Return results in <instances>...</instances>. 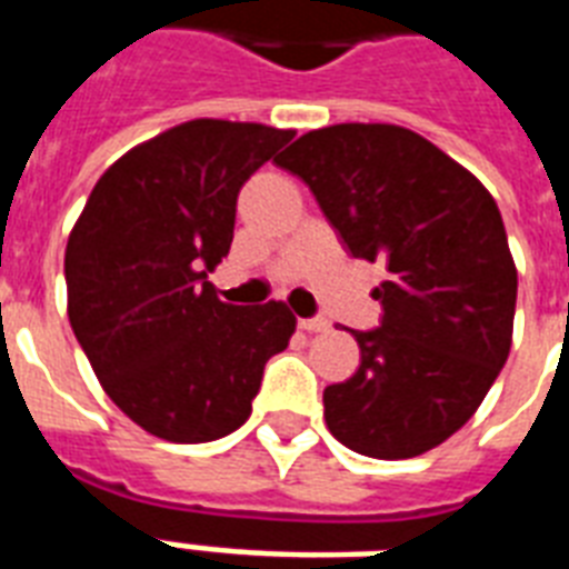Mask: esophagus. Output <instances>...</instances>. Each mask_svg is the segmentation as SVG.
<instances>
[{
  "label": "esophagus",
  "instance_id": "obj_1",
  "mask_svg": "<svg viewBox=\"0 0 569 569\" xmlns=\"http://www.w3.org/2000/svg\"><path fill=\"white\" fill-rule=\"evenodd\" d=\"M298 328L307 330V333H325L330 328L328 319H301L298 321Z\"/></svg>",
  "mask_w": 569,
  "mask_h": 569
}]
</instances>
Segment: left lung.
<instances>
[{
  "label": "left lung",
  "instance_id": "8db88e82",
  "mask_svg": "<svg viewBox=\"0 0 569 569\" xmlns=\"http://www.w3.org/2000/svg\"><path fill=\"white\" fill-rule=\"evenodd\" d=\"M301 177L348 253L380 259V328L351 330L360 369L325 389V422L357 455H425L463 428L502 372L517 266L490 191L392 123H337L280 159Z\"/></svg>",
  "mask_w": 569,
  "mask_h": 569
}]
</instances>
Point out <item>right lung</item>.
Masks as SVG:
<instances>
[{"mask_svg": "<svg viewBox=\"0 0 569 569\" xmlns=\"http://www.w3.org/2000/svg\"><path fill=\"white\" fill-rule=\"evenodd\" d=\"M292 138L180 123L102 173L67 239L70 328L106 396L153 437L209 442L241 428L292 339L283 301L232 307L206 280L230 253L241 186Z\"/></svg>", "mask_w": 569, "mask_h": 569, "instance_id": "1", "label": "right lung"}]
</instances>
